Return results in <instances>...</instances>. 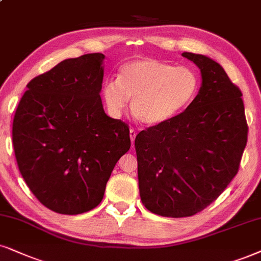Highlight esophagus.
I'll return each instance as SVG.
<instances>
[{
	"instance_id": "34e87169",
	"label": "esophagus",
	"mask_w": 261,
	"mask_h": 261,
	"mask_svg": "<svg viewBox=\"0 0 261 261\" xmlns=\"http://www.w3.org/2000/svg\"><path fill=\"white\" fill-rule=\"evenodd\" d=\"M136 135H137L136 131H135L134 128H131V130H130V138H131V144H133V147L135 144V138H136Z\"/></svg>"
}]
</instances>
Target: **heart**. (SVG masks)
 I'll use <instances>...</instances> for the list:
<instances>
[{"label":"heart","instance_id":"b5f03b06","mask_svg":"<svg viewBox=\"0 0 261 261\" xmlns=\"http://www.w3.org/2000/svg\"><path fill=\"white\" fill-rule=\"evenodd\" d=\"M197 91L199 77L190 68L140 58L121 66L118 78L107 79L101 96L112 117H120L131 100L134 117L143 125L155 126L186 110Z\"/></svg>","mask_w":261,"mask_h":261}]
</instances>
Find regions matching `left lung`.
<instances>
[{
  "label": "left lung",
  "instance_id": "8db88e82",
  "mask_svg": "<svg viewBox=\"0 0 261 261\" xmlns=\"http://www.w3.org/2000/svg\"><path fill=\"white\" fill-rule=\"evenodd\" d=\"M182 55L200 68L199 94L186 111L135 140L142 203L173 218L218 199L239 172L248 137L242 92L222 66L204 55Z\"/></svg>",
  "mask_w": 261,
  "mask_h": 261
}]
</instances>
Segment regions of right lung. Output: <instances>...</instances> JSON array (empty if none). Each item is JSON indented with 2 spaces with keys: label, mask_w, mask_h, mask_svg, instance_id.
Listing matches in <instances>:
<instances>
[{
  "label": "right lung",
  "mask_w": 261,
  "mask_h": 261,
  "mask_svg": "<svg viewBox=\"0 0 261 261\" xmlns=\"http://www.w3.org/2000/svg\"><path fill=\"white\" fill-rule=\"evenodd\" d=\"M105 55L61 61L28 84L13 120L22 178L39 202L81 214L103 199L117 161L130 149L128 125L105 113Z\"/></svg>",
  "instance_id": "obj_1"
}]
</instances>
